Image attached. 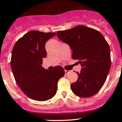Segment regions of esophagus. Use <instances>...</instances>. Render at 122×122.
I'll use <instances>...</instances> for the list:
<instances>
[{"mask_svg":"<svg viewBox=\"0 0 122 122\" xmlns=\"http://www.w3.org/2000/svg\"><path fill=\"white\" fill-rule=\"evenodd\" d=\"M65 73H66V74H68V73L70 72V71H69V70H65Z\"/></svg>","mask_w":122,"mask_h":122,"instance_id":"1","label":"esophagus"}]
</instances>
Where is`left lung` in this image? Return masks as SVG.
I'll return each mask as SVG.
<instances>
[{
	"mask_svg": "<svg viewBox=\"0 0 122 122\" xmlns=\"http://www.w3.org/2000/svg\"><path fill=\"white\" fill-rule=\"evenodd\" d=\"M61 41L72 50V59L81 66L78 80L71 84L73 92L81 97H89L104 85L111 67L109 44L96 30L78 25L71 29L57 31Z\"/></svg>",
	"mask_w": 122,
	"mask_h": 122,
	"instance_id": "1",
	"label": "left lung"
}]
</instances>
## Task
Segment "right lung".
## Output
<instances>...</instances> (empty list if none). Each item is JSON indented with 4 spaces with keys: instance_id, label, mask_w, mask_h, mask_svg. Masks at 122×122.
<instances>
[{
    "instance_id": "right-lung-1",
    "label": "right lung",
    "mask_w": 122,
    "mask_h": 122,
    "mask_svg": "<svg viewBox=\"0 0 122 122\" xmlns=\"http://www.w3.org/2000/svg\"><path fill=\"white\" fill-rule=\"evenodd\" d=\"M56 33L30 31L20 38L12 49L10 66L16 83L28 97L45 101L57 92V82L65 75L63 67L52 70L42 67V58L46 57V42Z\"/></svg>"
}]
</instances>
